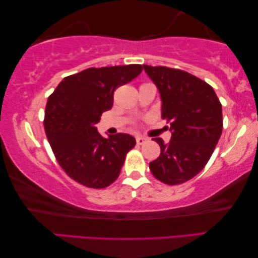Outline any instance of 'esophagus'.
<instances>
[{
  "label": "esophagus",
  "instance_id": "1",
  "mask_svg": "<svg viewBox=\"0 0 258 258\" xmlns=\"http://www.w3.org/2000/svg\"><path fill=\"white\" fill-rule=\"evenodd\" d=\"M146 141H147V139L145 137H143V136H137L136 137V143L138 145H143Z\"/></svg>",
  "mask_w": 258,
  "mask_h": 258
}]
</instances>
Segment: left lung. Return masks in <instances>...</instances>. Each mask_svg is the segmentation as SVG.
Returning a JSON list of instances; mask_svg holds the SVG:
<instances>
[{
  "label": "left lung",
  "instance_id": "8db88e82",
  "mask_svg": "<svg viewBox=\"0 0 258 258\" xmlns=\"http://www.w3.org/2000/svg\"><path fill=\"white\" fill-rule=\"evenodd\" d=\"M162 99V119L170 124L171 139L160 145V157L150 162L155 178L178 185L205 168L223 130L222 104L213 87L187 72L144 65Z\"/></svg>",
  "mask_w": 258,
  "mask_h": 258
}]
</instances>
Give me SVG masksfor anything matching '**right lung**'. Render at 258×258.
I'll return each instance as SVG.
<instances>
[{"instance_id": "obj_1", "label": "right lung", "mask_w": 258, "mask_h": 258, "mask_svg": "<svg viewBox=\"0 0 258 258\" xmlns=\"http://www.w3.org/2000/svg\"><path fill=\"white\" fill-rule=\"evenodd\" d=\"M137 64L88 69L66 77L49 96L44 130L54 157L72 179L90 188L115 181L125 155L136 145L128 134L104 138L96 123L113 106V95L142 73Z\"/></svg>"}]
</instances>
